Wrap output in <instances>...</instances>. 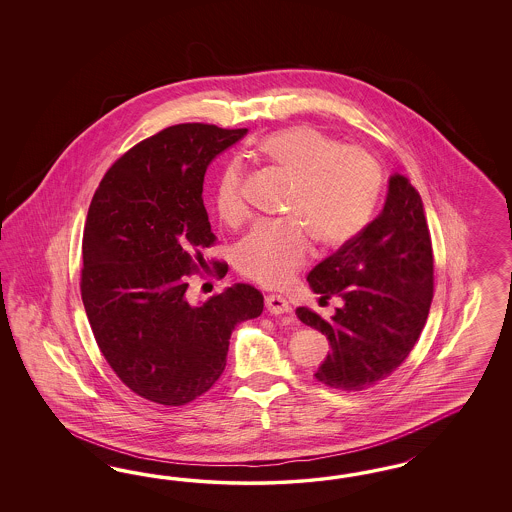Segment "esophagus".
Returning <instances> with one entry per match:
<instances>
[{
    "mask_svg": "<svg viewBox=\"0 0 512 512\" xmlns=\"http://www.w3.org/2000/svg\"><path fill=\"white\" fill-rule=\"evenodd\" d=\"M264 304H266V310L270 311V313H274V315H283V313H291V311H293L289 300L283 298L281 295L266 296Z\"/></svg>",
    "mask_w": 512,
    "mask_h": 512,
    "instance_id": "1",
    "label": "esophagus"
}]
</instances>
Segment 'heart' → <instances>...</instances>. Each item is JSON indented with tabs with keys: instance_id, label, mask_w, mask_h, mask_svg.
Returning <instances> with one entry per match:
<instances>
[{
	"instance_id": "obj_1",
	"label": "heart",
	"mask_w": 512,
	"mask_h": 512,
	"mask_svg": "<svg viewBox=\"0 0 512 512\" xmlns=\"http://www.w3.org/2000/svg\"><path fill=\"white\" fill-rule=\"evenodd\" d=\"M259 152L293 176L287 219L259 221L236 248L238 270L263 285L279 287L310 261L315 236L334 248L355 238L370 221L383 171L375 155L310 125L266 135ZM216 212L227 225L248 216L246 172L240 161L223 167L216 182Z\"/></svg>"
}]
</instances>
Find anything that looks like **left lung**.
<instances>
[{"mask_svg": "<svg viewBox=\"0 0 512 512\" xmlns=\"http://www.w3.org/2000/svg\"><path fill=\"white\" fill-rule=\"evenodd\" d=\"M308 283L321 300H343L328 321L310 308H296L304 325L330 341L332 355L315 373L317 381L360 392L402 366L434 298L432 236L420 195L405 176L390 178L383 212L317 264Z\"/></svg>", "mask_w": 512, "mask_h": 512, "instance_id": "1", "label": "left lung"}]
</instances>
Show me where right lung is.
I'll return each instance as SVG.
<instances>
[{
  "mask_svg": "<svg viewBox=\"0 0 512 512\" xmlns=\"http://www.w3.org/2000/svg\"><path fill=\"white\" fill-rule=\"evenodd\" d=\"M246 131L171 125L116 159L95 189L80 295L112 372L148 402L180 407L208 392L225 370L234 326L263 313L249 283L202 306L186 293L195 274H227V263L202 257L217 242L202 182L210 161Z\"/></svg>",
  "mask_w": 512,
  "mask_h": 512,
  "instance_id": "1",
  "label": "right lung"
}]
</instances>
